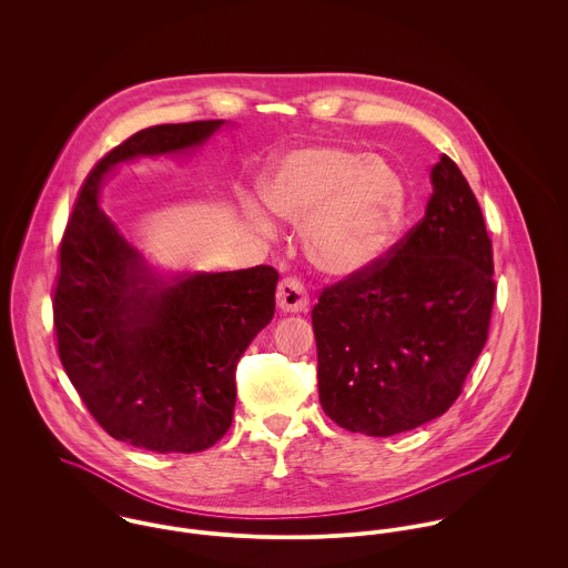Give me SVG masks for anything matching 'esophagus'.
Here are the masks:
<instances>
[{
    "label": "esophagus",
    "mask_w": 568,
    "mask_h": 568,
    "mask_svg": "<svg viewBox=\"0 0 568 568\" xmlns=\"http://www.w3.org/2000/svg\"><path fill=\"white\" fill-rule=\"evenodd\" d=\"M277 306L284 313H304L308 308V291L302 280L284 277L277 286Z\"/></svg>",
    "instance_id": "esophagus-1"
}]
</instances>
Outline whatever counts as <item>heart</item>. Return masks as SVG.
Returning a JSON list of instances; mask_svg holds the SVG:
<instances>
[{
	"label": "heart",
	"instance_id": "heart-1",
	"mask_svg": "<svg viewBox=\"0 0 568 568\" xmlns=\"http://www.w3.org/2000/svg\"><path fill=\"white\" fill-rule=\"evenodd\" d=\"M262 199L282 219L306 223V251L332 275L374 266L406 214L403 176L365 151L336 144L286 153L264 176Z\"/></svg>",
	"mask_w": 568,
	"mask_h": 568
}]
</instances>
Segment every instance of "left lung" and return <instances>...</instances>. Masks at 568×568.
<instances>
[{
	"instance_id": "1",
	"label": "left lung",
	"mask_w": 568,
	"mask_h": 568,
	"mask_svg": "<svg viewBox=\"0 0 568 568\" xmlns=\"http://www.w3.org/2000/svg\"><path fill=\"white\" fill-rule=\"evenodd\" d=\"M430 181L424 219L313 308L320 403L352 433L389 437L444 415L486 345L496 284L479 201L448 155Z\"/></svg>"
}]
</instances>
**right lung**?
<instances>
[{
	"mask_svg": "<svg viewBox=\"0 0 568 568\" xmlns=\"http://www.w3.org/2000/svg\"><path fill=\"white\" fill-rule=\"evenodd\" d=\"M223 120L138 131L93 165L59 248V358L93 419L118 442L153 453H201L232 426L236 367L273 320L280 273L155 275L98 207L118 163L201 146Z\"/></svg>",
	"mask_w": 568,
	"mask_h": 568,
	"instance_id": "1",
	"label": "right lung"
}]
</instances>
